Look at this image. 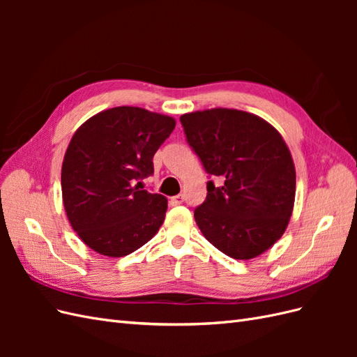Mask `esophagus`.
I'll return each mask as SVG.
<instances>
[{
    "mask_svg": "<svg viewBox=\"0 0 357 357\" xmlns=\"http://www.w3.org/2000/svg\"><path fill=\"white\" fill-rule=\"evenodd\" d=\"M171 201H172V204H176V205L183 204V202H185V195H176V197L171 198Z\"/></svg>",
    "mask_w": 357,
    "mask_h": 357,
    "instance_id": "34e87169",
    "label": "esophagus"
}]
</instances>
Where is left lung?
<instances>
[{"label": "left lung", "instance_id": "obj_1", "mask_svg": "<svg viewBox=\"0 0 357 357\" xmlns=\"http://www.w3.org/2000/svg\"><path fill=\"white\" fill-rule=\"evenodd\" d=\"M205 171L207 198L195 208L202 235L226 256L247 261L284 234L295 204L296 172L277 129L256 114L211 109L180 117Z\"/></svg>", "mask_w": 357, "mask_h": 357}]
</instances>
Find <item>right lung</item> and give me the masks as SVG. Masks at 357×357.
<instances>
[{"mask_svg": "<svg viewBox=\"0 0 357 357\" xmlns=\"http://www.w3.org/2000/svg\"><path fill=\"white\" fill-rule=\"evenodd\" d=\"M176 128L169 116L114 107L74 132L61 171L62 201L79 238L96 253L122 257L150 241L168 201L138 188L153 174V156Z\"/></svg>", "mask_w": 357, "mask_h": 357, "instance_id": "obj_1", "label": "right lung"}]
</instances>
